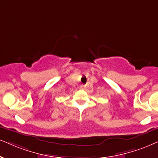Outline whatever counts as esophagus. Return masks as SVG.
Here are the masks:
<instances>
[{"mask_svg":"<svg viewBox=\"0 0 158 158\" xmlns=\"http://www.w3.org/2000/svg\"><path fill=\"white\" fill-rule=\"evenodd\" d=\"M80 88L81 89H85V88H86V85H81V86H80Z\"/></svg>","mask_w":158,"mask_h":158,"instance_id":"esophagus-1","label":"esophagus"}]
</instances>
